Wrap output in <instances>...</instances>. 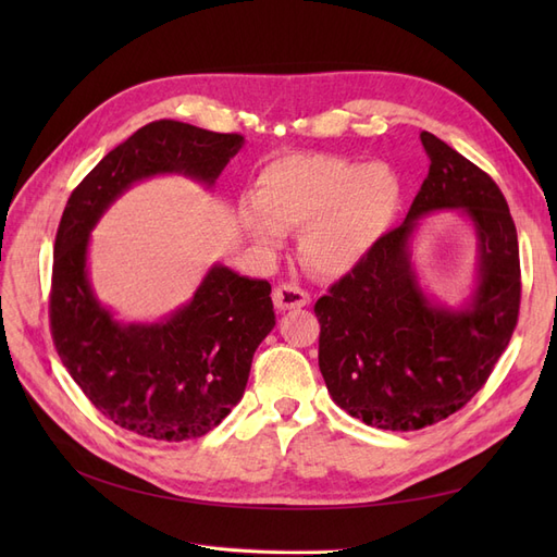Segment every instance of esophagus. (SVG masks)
<instances>
[{
	"mask_svg": "<svg viewBox=\"0 0 557 557\" xmlns=\"http://www.w3.org/2000/svg\"><path fill=\"white\" fill-rule=\"evenodd\" d=\"M309 293H305L301 288L293 283H283L274 290V305L281 311H290V309H301L309 305Z\"/></svg>",
	"mask_w": 557,
	"mask_h": 557,
	"instance_id": "34e87169",
	"label": "esophagus"
}]
</instances>
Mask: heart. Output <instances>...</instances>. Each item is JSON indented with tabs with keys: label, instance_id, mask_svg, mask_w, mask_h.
Wrapping results in <instances>:
<instances>
[{
	"label": "heart",
	"instance_id": "b5f03b06",
	"mask_svg": "<svg viewBox=\"0 0 557 557\" xmlns=\"http://www.w3.org/2000/svg\"><path fill=\"white\" fill-rule=\"evenodd\" d=\"M399 197V178L383 162L297 153L264 166L237 215L262 252H276L285 232L299 227L301 260L323 276H344L391 227Z\"/></svg>",
	"mask_w": 557,
	"mask_h": 557
}]
</instances>
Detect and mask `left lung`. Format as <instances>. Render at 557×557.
<instances>
[{
  "instance_id": "8db88e82",
  "label": "left lung",
  "mask_w": 557,
  "mask_h": 557,
  "mask_svg": "<svg viewBox=\"0 0 557 557\" xmlns=\"http://www.w3.org/2000/svg\"><path fill=\"white\" fill-rule=\"evenodd\" d=\"M430 158L404 223L315 301L318 367L334 404L362 423L411 432L474 397L509 346L520 307L516 225L497 183L420 132ZM458 210L475 230V285L460 306L430 296L410 260L422 218Z\"/></svg>"
}]
</instances>
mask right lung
<instances>
[{
	"mask_svg": "<svg viewBox=\"0 0 557 557\" xmlns=\"http://www.w3.org/2000/svg\"><path fill=\"white\" fill-rule=\"evenodd\" d=\"M244 141L178 121L144 125L99 160L62 213L50 290L58 356L99 411L148 440H197L237 407L252 352L276 325L272 285L215 262L185 305L127 323L92 288L90 232L146 178L176 174L211 190Z\"/></svg>",
	"mask_w": 557,
	"mask_h": 557,
	"instance_id": "right-lung-1",
	"label": "right lung"
}]
</instances>
